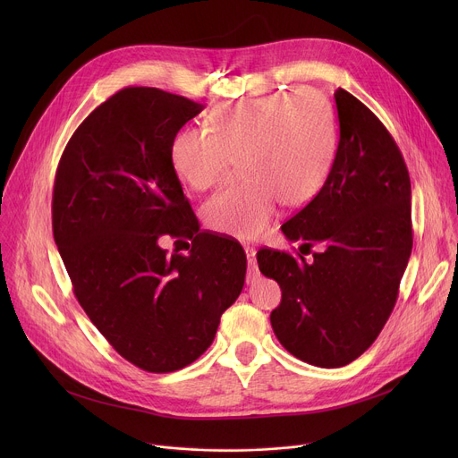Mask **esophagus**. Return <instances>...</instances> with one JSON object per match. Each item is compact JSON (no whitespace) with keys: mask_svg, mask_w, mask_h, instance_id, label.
Listing matches in <instances>:
<instances>
[{"mask_svg":"<svg viewBox=\"0 0 458 458\" xmlns=\"http://www.w3.org/2000/svg\"><path fill=\"white\" fill-rule=\"evenodd\" d=\"M246 259H248V277L255 279L257 277V267H255V250L251 246H244Z\"/></svg>","mask_w":458,"mask_h":458,"instance_id":"1","label":"esophagus"}]
</instances>
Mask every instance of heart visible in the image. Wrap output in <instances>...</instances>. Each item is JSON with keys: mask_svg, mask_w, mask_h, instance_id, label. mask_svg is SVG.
I'll use <instances>...</instances> for the list:
<instances>
[{"mask_svg": "<svg viewBox=\"0 0 458 458\" xmlns=\"http://www.w3.org/2000/svg\"><path fill=\"white\" fill-rule=\"evenodd\" d=\"M208 130L186 128L170 147L177 177L193 190L217 184L241 161V184L210 198L203 208L210 228L239 237L263 232L279 201H310L330 174L335 154L334 114L317 92H279L223 105Z\"/></svg>", "mask_w": 458, "mask_h": 458, "instance_id": "heart-1", "label": "heart"}]
</instances>
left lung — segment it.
Wrapping results in <instances>:
<instances>
[{"label":"left lung","instance_id":"1","mask_svg":"<svg viewBox=\"0 0 458 458\" xmlns=\"http://www.w3.org/2000/svg\"><path fill=\"white\" fill-rule=\"evenodd\" d=\"M335 103L341 138L332 170L315 198L281 226L290 241H302L299 257L257 251L260 274L283 292L270 315L279 343L318 368L346 366L375 343L413 246L411 182L395 140L344 89ZM317 242L325 248L306 261Z\"/></svg>","mask_w":458,"mask_h":458}]
</instances>
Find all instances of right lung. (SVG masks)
Returning <instances> with one entry per match:
<instances>
[{"label":"right lung","mask_w":458,"mask_h":458,"mask_svg":"<svg viewBox=\"0 0 458 458\" xmlns=\"http://www.w3.org/2000/svg\"><path fill=\"white\" fill-rule=\"evenodd\" d=\"M203 108L126 87L78 126L54 179L52 232L74 295L110 346L150 373L208 350L246 276L237 241L199 230L170 161L174 138ZM163 234L190 238L191 251L168 256Z\"/></svg>","instance_id":"1"}]
</instances>
